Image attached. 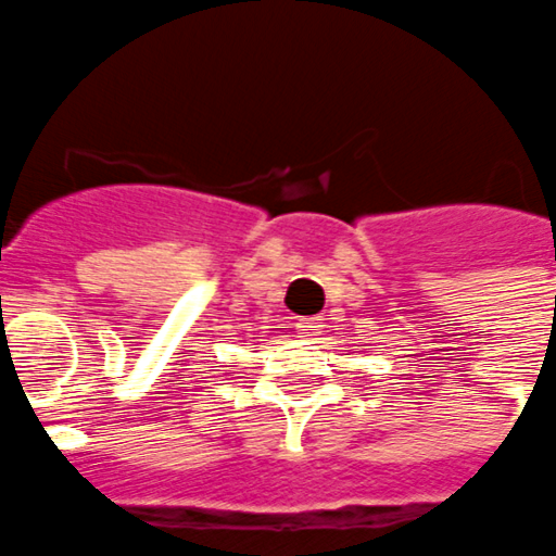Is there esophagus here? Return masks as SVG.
Returning a JSON list of instances; mask_svg holds the SVG:
<instances>
[{
	"mask_svg": "<svg viewBox=\"0 0 556 556\" xmlns=\"http://www.w3.org/2000/svg\"><path fill=\"white\" fill-rule=\"evenodd\" d=\"M296 329H300V334H320V329H324V320H320V317H308V320H300V324H296Z\"/></svg>",
	"mask_w": 556,
	"mask_h": 556,
	"instance_id": "obj_1",
	"label": "esophagus"
}]
</instances>
